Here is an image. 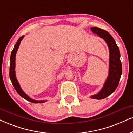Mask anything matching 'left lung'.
<instances>
[{
	"mask_svg": "<svg viewBox=\"0 0 133 133\" xmlns=\"http://www.w3.org/2000/svg\"><path fill=\"white\" fill-rule=\"evenodd\" d=\"M92 32L97 34L107 44L109 49V72L107 79L101 91L91 96L92 99H103L115 91L118 86L122 74V65L120 60V53L114 39L109 32L97 27L91 28Z\"/></svg>",
	"mask_w": 133,
	"mask_h": 133,
	"instance_id": "obj_1",
	"label": "left lung"
}]
</instances>
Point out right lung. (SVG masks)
<instances>
[{
  "instance_id": "1",
  "label": "right lung",
  "mask_w": 133,
  "mask_h": 133,
  "mask_svg": "<svg viewBox=\"0 0 133 133\" xmlns=\"http://www.w3.org/2000/svg\"><path fill=\"white\" fill-rule=\"evenodd\" d=\"M24 36H23L21 37H19L18 40L17 41L15 45L14 48L13 49L12 52L11 53V56H10V78L12 83L13 86H14V88L15 89L16 91L18 93L19 96L22 97L23 98L27 100L28 101L32 103H35V104H37V103H44L45 102H46V100L45 101H36L31 99V97L28 96L25 92H24L21 89L20 86H19L18 82L17 79H16V75H15V56L16 52H17L18 49L19 44L22 39L24 38Z\"/></svg>"
}]
</instances>
